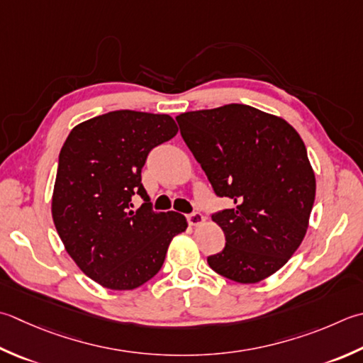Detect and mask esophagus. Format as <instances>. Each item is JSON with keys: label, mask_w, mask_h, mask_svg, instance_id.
Here are the masks:
<instances>
[{"label": "esophagus", "mask_w": 363, "mask_h": 363, "mask_svg": "<svg viewBox=\"0 0 363 363\" xmlns=\"http://www.w3.org/2000/svg\"><path fill=\"white\" fill-rule=\"evenodd\" d=\"M187 222L190 226H198L206 222V217L201 214V212H191V214L187 216Z\"/></svg>", "instance_id": "obj_1"}]
</instances>
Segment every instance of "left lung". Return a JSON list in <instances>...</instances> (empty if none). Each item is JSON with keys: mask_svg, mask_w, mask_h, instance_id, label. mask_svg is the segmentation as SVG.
Instances as JSON below:
<instances>
[{"mask_svg": "<svg viewBox=\"0 0 363 363\" xmlns=\"http://www.w3.org/2000/svg\"><path fill=\"white\" fill-rule=\"evenodd\" d=\"M176 121L216 195L234 201L212 214L226 244L208 264L238 283L267 279L299 248L315 203V173L299 133L285 119L242 104L182 113Z\"/></svg>", "mask_w": 363, "mask_h": 363, "instance_id": "obj_1", "label": "left lung"}]
</instances>
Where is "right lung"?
I'll use <instances>...</instances> for the list:
<instances>
[{"label": "right lung", "mask_w": 363, "mask_h": 363, "mask_svg": "<svg viewBox=\"0 0 363 363\" xmlns=\"http://www.w3.org/2000/svg\"><path fill=\"white\" fill-rule=\"evenodd\" d=\"M172 116L118 110L75 125L64 141L52 216L77 266L108 289H135L160 271L172 239L187 228L177 212H154L141 168L172 140ZM133 194L145 203L132 211Z\"/></svg>", "instance_id": "add662e5"}]
</instances>
